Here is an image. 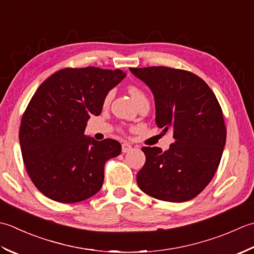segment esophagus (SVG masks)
Masks as SVG:
<instances>
[{
    "mask_svg": "<svg viewBox=\"0 0 254 254\" xmlns=\"http://www.w3.org/2000/svg\"><path fill=\"white\" fill-rule=\"evenodd\" d=\"M130 150H132V147L129 143L124 142L122 144V151H123V153H127V152L130 151Z\"/></svg>",
    "mask_w": 254,
    "mask_h": 254,
    "instance_id": "34e87169",
    "label": "esophagus"
}]
</instances>
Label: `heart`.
Segmentation results:
<instances>
[{
	"instance_id": "heart-1",
	"label": "heart",
	"mask_w": 254,
	"mask_h": 254,
	"mask_svg": "<svg viewBox=\"0 0 254 254\" xmlns=\"http://www.w3.org/2000/svg\"><path fill=\"white\" fill-rule=\"evenodd\" d=\"M128 92H129V94H130V96L133 98V101H134V102H137V101L140 100V98L144 97L143 92H142L140 89H138L137 86H133V85L129 86ZM108 100H110V95H107V96H106V98H105V103H107V102H108Z\"/></svg>"
}]
</instances>
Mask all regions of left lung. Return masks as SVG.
<instances>
[{
  "label": "left lung",
  "mask_w": 254,
  "mask_h": 254,
  "mask_svg": "<svg viewBox=\"0 0 254 254\" xmlns=\"http://www.w3.org/2000/svg\"><path fill=\"white\" fill-rule=\"evenodd\" d=\"M129 70L152 91L157 125L172 130L175 140L164 152L142 148L146 162L137 173L139 189L160 200L192 199L214 178L224 151L227 130L219 103L190 71L161 65Z\"/></svg>",
  "instance_id": "obj_1"
}]
</instances>
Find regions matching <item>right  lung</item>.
Instances as JSON below:
<instances>
[{
	"instance_id": "add662e5",
	"label": "right lung",
	"mask_w": 254,
	"mask_h": 254,
	"mask_svg": "<svg viewBox=\"0 0 254 254\" xmlns=\"http://www.w3.org/2000/svg\"><path fill=\"white\" fill-rule=\"evenodd\" d=\"M125 76L120 69L65 68L35 92L20 122L19 143L30 180L48 198L77 203L101 190L104 165L122 146L114 139L86 137L84 130Z\"/></svg>"
}]
</instances>
